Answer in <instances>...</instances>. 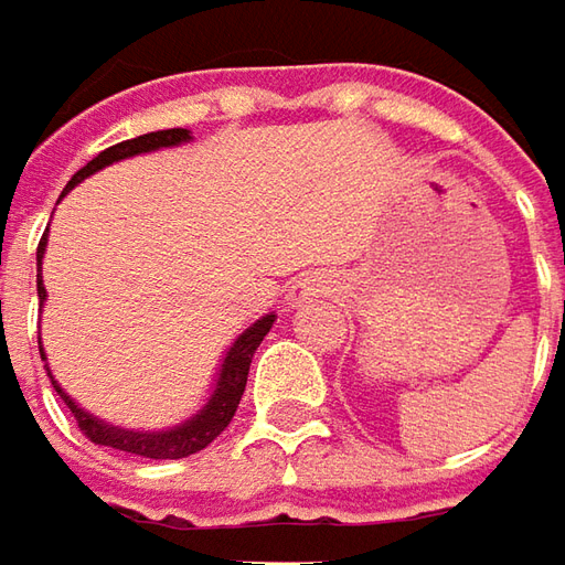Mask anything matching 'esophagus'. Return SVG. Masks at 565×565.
I'll return each mask as SVG.
<instances>
[{
  "label": "esophagus",
  "mask_w": 565,
  "mask_h": 565,
  "mask_svg": "<svg viewBox=\"0 0 565 565\" xmlns=\"http://www.w3.org/2000/svg\"><path fill=\"white\" fill-rule=\"evenodd\" d=\"M315 294V284H309V281H299L297 284V290H294V299H297V302H302V299H309Z\"/></svg>",
  "instance_id": "1"
}]
</instances>
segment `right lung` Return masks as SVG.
I'll return each mask as SVG.
<instances>
[{"mask_svg": "<svg viewBox=\"0 0 565 565\" xmlns=\"http://www.w3.org/2000/svg\"><path fill=\"white\" fill-rule=\"evenodd\" d=\"M188 129H160V132H148V136L129 138V141H120V145H110L107 151H102L95 160H89L83 170L76 172L71 179V185L64 191H71L73 185H79L86 175L98 172L102 167H110L122 157H136V153L157 151V148H170V145H182L188 141ZM42 250H45V234L40 241V250H36V266L42 263ZM36 290H40V299H45V287H42V271L36 268ZM275 324V315H266L259 318L253 328L241 333L234 340V347L228 349L225 355V364L218 371V383L210 402L203 405L201 414H194L191 420H185L182 427L163 429V433H132V429L110 427V424H102L98 417H92L89 412H83L71 395L64 393L52 380L55 393L64 398V405L71 408L76 427L83 429V436L95 445H107V448H117V451H126V455H138V458H151V460H179L188 458V455H198L206 445L216 439L222 429L232 424L234 412L241 405V395H244V386H247V374H250L253 352L259 349L263 337L268 333V328Z\"/></svg>", "mask_w": 565, "mask_h": 565, "instance_id": "right-lung-1", "label": "right lung"}]
</instances>
